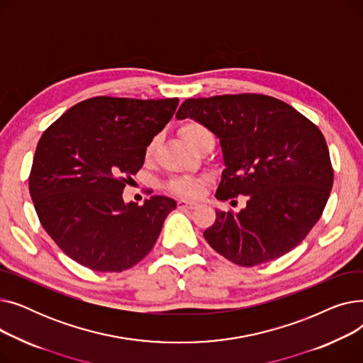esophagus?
I'll return each instance as SVG.
<instances>
[{
	"label": "esophagus",
	"instance_id": "34e87169",
	"mask_svg": "<svg viewBox=\"0 0 363 363\" xmlns=\"http://www.w3.org/2000/svg\"><path fill=\"white\" fill-rule=\"evenodd\" d=\"M199 204L194 201H186V200H179L178 201V208H196Z\"/></svg>",
	"mask_w": 363,
	"mask_h": 363
}]
</instances>
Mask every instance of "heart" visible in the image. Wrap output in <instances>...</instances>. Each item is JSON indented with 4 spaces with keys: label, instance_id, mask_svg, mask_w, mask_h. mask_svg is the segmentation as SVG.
I'll return each instance as SVG.
<instances>
[{
    "label": "heart",
    "instance_id": "obj_1",
    "mask_svg": "<svg viewBox=\"0 0 363 363\" xmlns=\"http://www.w3.org/2000/svg\"><path fill=\"white\" fill-rule=\"evenodd\" d=\"M181 135L188 143L191 148H196L206 137L212 135V132L208 130L204 125L197 122H188L181 128ZM157 145V137H152L145 148H144V159L150 160L155 155V150ZM207 181L204 178H196V177H177L172 178L166 182V189L174 196L182 197V199H196L203 194L204 186Z\"/></svg>",
    "mask_w": 363,
    "mask_h": 363
}]
</instances>
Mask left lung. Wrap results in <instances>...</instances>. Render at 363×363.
I'll list each match as a JSON object with an SVG mask.
<instances>
[{
	"instance_id": "8db88e82",
	"label": "left lung",
	"mask_w": 363,
	"mask_h": 363,
	"mask_svg": "<svg viewBox=\"0 0 363 363\" xmlns=\"http://www.w3.org/2000/svg\"><path fill=\"white\" fill-rule=\"evenodd\" d=\"M177 118L196 119L220 140L226 169L216 199L247 197L238 213L216 211L204 231L215 252L250 268L287 255L306 238L334 182L327 141L312 121L263 94L188 99Z\"/></svg>"
}]
</instances>
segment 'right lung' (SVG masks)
Here are the masks:
<instances>
[{
  "label": "right lung",
  "mask_w": 363,
  "mask_h": 363,
  "mask_svg": "<svg viewBox=\"0 0 363 363\" xmlns=\"http://www.w3.org/2000/svg\"><path fill=\"white\" fill-rule=\"evenodd\" d=\"M178 103L99 95L44 130L29 193L43 228L70 259L97 272H122L156 244L177 201L155 196L143 206L125 204L122 193Z\"/></svg>",
  "instance_id": "add662e5"
}]
</instances>
